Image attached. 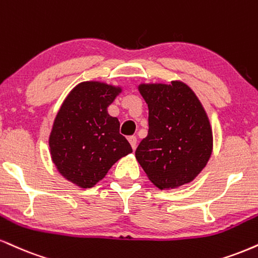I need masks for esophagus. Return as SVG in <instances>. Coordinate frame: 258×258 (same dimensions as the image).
Segmentation results:
<instances>
[{
  "mask_svg": "<svg viewBox=\"0 0 258 258\" xmlns=\"http://www.w3.org/2000/svg\"><path fill=\"white\" fill-rule=\"evenodd\" d=\"M128 142H130V144H131L133 150H135L136 147H137V137H136V136H130Z\"/></svg>",
  "mask_w": 258,
  "mask_h": 258,
  "instance_id": "obj_1",
  "label": "esophagus"
}]
</instances>
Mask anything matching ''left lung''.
<instances>
[{"label": "left lung", "instance_id": "8db88e82", "mask_svg": "<svg viewBox=\"0 0 258 258\" xmlns=\"http://www.w3.org/2000/svg\"><path fill=\"white\" fill-rule=\"evenodd\" d=\"M149 108L148 136L136 159L160 190L188 184L207 166L213 131L201 101L185 83L141 84Z\"/></svg>", "mask_w": 258, "mask_h": 258}]
</instances>
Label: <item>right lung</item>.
<instances>
[{
	"label": "right lung",
	"mask_w": 258,
	"mask_h": 258,
	"mask_svg": "<svg viewBox=\"0 0 258 258\" xmlns=\"http://www.w3.org/2000/svg\"><path fill=\"white\" fill-rule=\"evenodd\" d=\"M122 91L101 82L80 83L68 94L49 136L50 156L58 173L82 188L102 180L116 161L132 153L120 135V122L108 107Z\"/></svg>",
	"instance_id": "obj_1"
}]
</instances>
